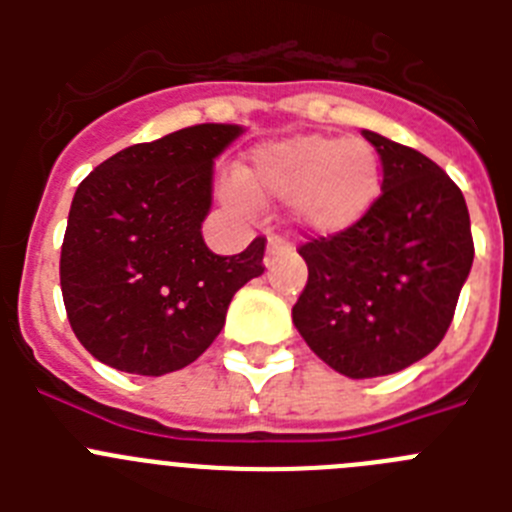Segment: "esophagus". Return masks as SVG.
I'll use <instances>...</instances> for the list:
<instances>
[{
	"mask_svg": "<svg viewBox=\"0 0 512 512\" xmlns=\"http://www.w3.org/2000/svg\"><path fill=\"white\" fill-rule=\"evenodd\" d=\"M292 251L287 241H284L282 235H269V241H266V264H269L274 256H282V253Z\"/></svg>",
	"mask_w": 512,
	"mask_h": 512,
	"instance_id": "1",
	"label": "esophagus"
}]
</instances>
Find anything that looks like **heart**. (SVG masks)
<instances>
[{"mask_svg":"<svg viewBox=\"0 0 512 512\" xmlns=\"http://www.w3.org/2000/svg\"><path fill=\"white\" fill-rule=\"evenodd\" d=\"M243 183L253 194L287 200L289 217L300 230L333 235L354 228L377 205L382 164L364 138L292 135L256 148L243 171ZM245 188L230 182L225 200L248 210L251 193Z\"/></svg>","mask_w":512,"mask_h":512,"instance_id":"heart-1","label":"heart"}]
</instances>
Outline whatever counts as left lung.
I'll return each mask as SVG.
<instances>
[{
    "label": "left lung",
    "mask_w": 512,
    "mask_h": 512,
    "mask_svg": "<svg viewBox=\"0 0 512 512\" xmlns=\"http://www.w3.org/2000/svg\"><path fill=\"white\" fill-rule=\"evenodd\" d=\"M361 135L382 161V194L354 228L300 246L307 284L292 307L307 346L351 379L431 354L474 261L467 202L449 174L415 148Z\"/></svg>",
    "instance_id": "8db88e82"
}]
</instances>
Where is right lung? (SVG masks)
Returning <instances> with one entry per match:
<instances>
[{
	"label": "right lung",
	"mask_w": 512,
	"mask_h": 512,
	"mask_svg": "<svg viewBox=\"0 0 512 512\" xmlns=\"http://www.w3.org/2000/svg\"><path fill=\"white\" fill-rule=\"evenodd\" d=\"M241 125H192L135 143L79 184L61 246V292L81 346L128 374L161 377L205 354L238 289L264 274L266 238L217 256L202 220L212 164Z\"/></svg>",
	"instance_id": "obj_1"
}]
</instances>
